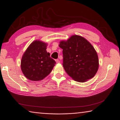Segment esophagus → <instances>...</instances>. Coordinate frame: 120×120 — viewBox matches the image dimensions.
I'll return each instance as SVG.
<instances>
[{
	"instance_id": "34e87169",
	"label": "esophagus",
	"mask_w": 120,
	"mask_h": 120,
	"mask_svg": "<svg viewBox=\"0 0 120 120\" xmlns=\"http://www.w3.org/2000/svg\"><path fill=\"white\" fill-rule=\"evenodd\" d=\"M56 63H60V61L59 60V59H57V60H56Z\"/></svg>"
}]
</instances>
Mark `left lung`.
I'll use <instances>...</instances> for the list:
<instances>
[{"label": "left lung", "mask_w": 120, "mask_h": 120, "mask_svg": "<svg viewBox=\"0 0 120 120\" xmlns=\"http://www.w3.org/2000/svg\"><path fill=\"white\" fill-rule=\"evenodd\" d=\"M63 67L68 75L83 82L93 78L99 68L98 54L92 45L81 36L74 35L67 41H61Z\"/></svg>", "instance_id": "left-lung-1"}]
</instances>
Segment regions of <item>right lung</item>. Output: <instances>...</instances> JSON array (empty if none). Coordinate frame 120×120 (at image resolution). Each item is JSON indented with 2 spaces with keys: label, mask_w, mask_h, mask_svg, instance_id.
Returning <instances> with one entry per match:
<instances>
[{
  "label": "right lung",
  "mask_w": 120,
  "mask_h": 120,
  "mask_svg": "<svg viewBox=\"0 0 120 120\" xmlns=\"http://www.w3.org/2000/svg\"><path fill=\"white\" fill-rule=\"evenodd\" d=\"M46 43L40 41L32 42L24 53L21 69L25 77L33 81H41L52 71L56 61L46 52Z\"/></svg>",
  "instance_id": "right-lung-1"
}]
</instances>
